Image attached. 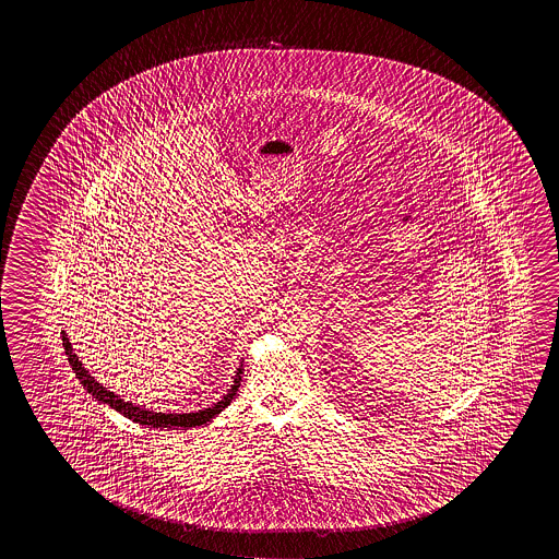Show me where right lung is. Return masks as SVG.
<instances>
[{
  "instance_id": "add662e5",
  "label": "right lung",
  "mask_w": 559,
  "mask_h": 559,
  "mask_svg": "<svg viewBox=\"0 0 559 559\" xmlns=\"http://www.w3.org/2000/svg\"><path fill=\"white\" fill-rule=\"evenodd\" d=\"M62 345H64L66 357L70 367L74 370L75 378L80 380V384L87 390V394L92 395L95 402L105 403L109 405L110 409L119 412L120 415L129 417L130 421L138 423V425H146L150 429H191V427H201L211 423L214 417H218L226 407H228L234 395L238 394L239 382H241V374H243V358L239 362L236 376H234V382L229 385L228 394L222 395V400L206 407V409H199L194 413H157L154 409H147L146 405H136V403L124 402L119 394L110 392L109 388L99 384L90 370L83 367L82 360L75 355L74 347L68 338V333L62 331Z\"/></svg>"
}]
</instances>
